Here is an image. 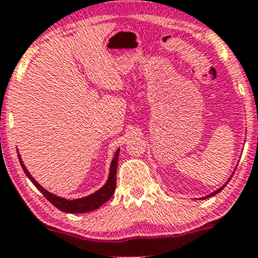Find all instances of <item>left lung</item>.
<instances>
[{"label": "left lung", "instance_id": "obj_1", "mask_svg": "<svg viewBox=\"0 0 258 258\" xmlns=\"http://www.w3.org/2000/svg\"><path fill=\"white\" fill-rule=\"evenodd\" d=\"M231 177H232V176H231ZM231 177H230V179H231ZM230 179H228V181H230ZM228 181H227V182H228ZM227 182H226V183H225V184H223V186H222V187H221V188L216 189V191H215V192H212V194H211V195H209V196L204 197V199H207V197H211V196H215V195H217V194H218V192H221V191H222V189H223V187H225V186H226V184H227ZM204 199H202V200H204Z\"/></svg>", "mask_w": 258, "mask_h": 258}]
</instances>
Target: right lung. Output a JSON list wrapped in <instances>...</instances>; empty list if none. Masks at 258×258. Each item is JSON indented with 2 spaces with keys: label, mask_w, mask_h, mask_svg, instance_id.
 I'll return each mask as SVG.
<instances>
[{
  "label": "right lung",
  "mask_w": 258,
  "mask_h": 258,
  "mask_svg": "<svg viewBox=\"0 0 258 258\" xmlns=\"http://www.w3.org/2000/svg\"><path fill=\"white\" fill-rule=\"evenodd\" d=\"M118 155H119V148L116 151L113 156V160L111 162L110 167V175H108V179L103 187H101L98 191H96L95 194L90 195L87 197H82V199L77 200H66L62 199V197L56 196V195L51 194L47 189L43 188L38 182H36V179L30 175V172L27 171L26 166L23 165V161L21 160L20 155H18V158H20V163L22 166L23 171H25L26 176L31 179L33 184L38 188V191L53 205L54 207H57L62 212L67 213H83V212H90V211L97 210L98 207L102 206L105 202H107L108 200L112 197L114 194V189H116V172H117V163H118Z\"/></svg>",
  "instance_id": "right-lung-1"
}]
</instances>
